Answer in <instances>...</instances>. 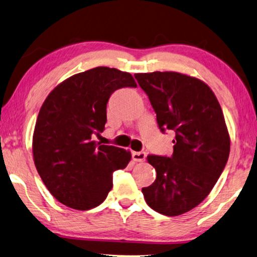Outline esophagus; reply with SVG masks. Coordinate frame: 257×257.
Returning a JSON list of instances; mask_svg holds the SVG:
<instances>
[{
	"mask_svg": "<svg viewBox=\"0 0 257 257\" xmlns=\"http://www.w3.org/2000/svg\"><path fill=\"white\" fill-rule=\"evenodd\" d=\"M147 154L145 152H134L133 153V160L136 162H143L146 160Z\"/></svg>",
	"mask_w": 257,
	"mask_h": 257,
	"instance_id": "1",
	"label": "esophagus"
}]
</instances>
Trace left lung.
Listing matches in <instances>:
<instances>
[{
  "label": "left lung",
  "instance_id": "obj_1",
  "mask_svg": "<svg viewBox=\"0 0 257 257\" xmlns=\"http://www.w3.org/2000/svg\"><path fill=\"white\" fill-rule=\"evenodd\" d=\"M148 95L161 132L175 133L170 157L148 155L156 170L152 186L142 188L148 206L177 216L198 206L227 164L230 138L213 90L203 81L175 71L135 74Z\"/></svg>",
  "mask_w": 257,
  "mask_h": 257
}]
</instances>
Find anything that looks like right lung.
<instances>
[{
    "mask_svg": "<svg viewBox=\"0 0 257 257\" xmlns=\"http://www.w3.org/2000/svg\"><path fill=\"white\" fill-rule=\"evenodd\" d=\"M124 87H136L131 74L96 67L67 78L43 102L33 136L34 162L64 206L97 207L111 190L112 173L128 166L131 152L93 141L104 129L109 97Z\"/></svg>",
    "mask_w": 257,
    "mask_h": 257,
    "instance_id": "1",
    "label": "right lung"
}]
</instances>
